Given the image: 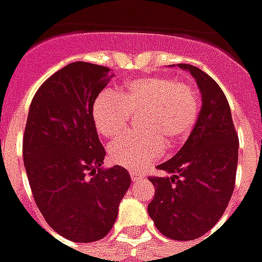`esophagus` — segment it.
I'll return each instance as SVG.
<instances>
[{"mask_svg":"<svg viewBox=\"0 0 262 262\" xmlns=\"http://www.w3.org/2000/svg\"><path fill=\"white\" fill-rule=\"evenodd\" d=\"M130 178H132V181H136V180L140 178V174L136 172V171H130Z\"/></svg>","mask_w":262,"mask_h":262,"instance_id":"obj_1","label":"esophagus"}]
</instances>
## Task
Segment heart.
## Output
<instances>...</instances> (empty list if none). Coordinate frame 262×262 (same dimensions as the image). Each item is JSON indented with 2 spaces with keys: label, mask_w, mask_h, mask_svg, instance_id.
<instances>
[{
  "label": "heart",
  "mask_w": 262,
  "mask_h": 262,
  "mask_svg": "<svg viewBox=\"0 0 262 262\" xmlns=\"http://www.w3.org/2000/svg\"><path fill=\"white\" fill-rule=\"evenodd\" d=\"M132 114H140L142 130L123 135L109 146L115 164L143 170L161 157L165 146L178 147L192 136L199 119V95L193 86L163 75L140 77L122 84L119 95L109 90L92 103V119L103 137L125 130Z\"/></svg>",
  "instance_id": "heart-1"
}]
</instances>
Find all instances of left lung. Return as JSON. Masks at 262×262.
I'll list each match as a JSON object with an SVG mask.
<instances>
[{
    "mask_svg": "<svg viewBox=\"0 0 262 262\" xmlns=\"http://www.w3.org/2000/svg\"><path fill=\"white\" fill-rule=\"evenodd\" d=\"M201 90L196 127L182 148L157 168L170 177H151L156 193L148 214L165 237L188 242L203 236L225 213L236 184L238 136L226 95L217 82L191 64Z\"/></svg>",
    "mask_w": 262,
    "mask_h": 262,
    "instance_id": "left-lung-1",
    "label": "left lung"
}]
</instances>
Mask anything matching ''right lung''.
I'll return each mask as SVG.
<instances>
[{"mask_svg":"<svg viewBox=\"0 0 262 262\" xmlns=\"http://www.w3.org/2000/svg\"><path fill=\"white\" fill-rule=\"evenodd\" d=\"M109 73L85 61L56 71L32 99L24 133V164L37 208L54 231L75 243L108 234L130 187L126 168H101L106 153L92 103Z\"/></svg>","mask_w":262,"mask_h":262,"instance_id":"add662e5","label":"right lung"}]
</instances>
